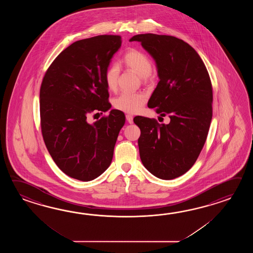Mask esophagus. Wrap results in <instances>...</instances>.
<instances>
[{"mask_svg":"<svg viewBox=\"0 0 253 253\" xmlns=\"http://www.w3.org/2000/svg\"><path fill=\"white\" fill-rule=\"evenodd\" d=\"M126 120H127V122H128L129 124H133V116H131V115H126Z\"/></svg>","mask_w":253,"mask_h":253,"instance_id":"obj_1","label":"esophagus"}]
</instances>
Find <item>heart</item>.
Returning a JSON list of instances; mask_svg holds the SVG:
<instances>
[{"label":"heart","instance_id":"heart-1","mask_svg":"<svg viewBox=\"0 0 253 253\" xmlns=\"http://www.w3.org/2000/svg\"><path fill=\"white\" fill-rule=\"evenodd\" d=\"M124 64L129 69L134 70L142 78H147L150 76L153 70V63L151 59L137 49H130L125 54L123 58ZM120 69L118 65L109 66L105 72V83L108 89L114 91L117 89L119 82ZM146 100L142 93H130L125 92L114 99V107L122 112L128 114L137 113Z\"/></svg>","mask_w":253,"mask_h":253}]
</instances>
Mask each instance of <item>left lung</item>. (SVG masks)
<instances>
[{
	"label": "left lung",
	"mask_w": 253,
	"mask_h": 253,
	"mask_svg": "<svg viewBox=\"0 0 253 253\" xmlns=\"http://www.w3.org/2000/svg\"><path fill=\"white\" fill-rule=\"evenodd\" d=\"M129 42H139L155 59L159 82L148 101L169 124L135 117L141 131L138 147L144 167L157 178L183 175L197 160L205 145L212 118L210 76L199 54L183 40L145 33Z\"/></svg>",
	"instance_id": "left-lung-1"
}]
</instances>
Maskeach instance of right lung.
Segmentation results:
<instances>
[{
    "label": "right lung",
    "mask_w": 253,
    "mask_h": 253,
    "mask_svg": "<svg viewBox=\"0 0 253 253\" xmlns=\"http://www.w3.org/2000/svg\"><path fill=\"white\" fill-rule=\"evenodd\" d=\"M118 35H99L72 43L54 59L40 90L41 126L49 155L62 172L88 182L110 166L124 113L112 109L93 124V111L107 112L105 72L121 47Z\"/></svg>",
    "instance_id": "right-lung-1"
}]
</instances>
